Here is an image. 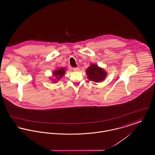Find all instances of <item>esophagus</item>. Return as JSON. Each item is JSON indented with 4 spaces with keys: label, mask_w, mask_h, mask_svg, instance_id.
Masks as SVG:
<instances>
[{
    "label": "esophagus",
    "mask_w": 155,
    "mask_h": 155,
    "mask_svg": "<svg viewBox=\"0 0 155 155\" xmlns=\"http://www.w3.org/2000/svg\"><path fill=\"white\" fill-rule=\"evenodd\" d=\"M73 70L74 71H79V68H74Z\"/></svg>",
    "instance_id": "esophagus-1"
}]
</instances>
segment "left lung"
<instances>
[{
  "label": "left lung",
  "mask_w": 155,
  "mask_h": 155,
  "mask_svg": "<svg viewBox=\"0 0 155 155\" xmlns=\"http://www.w3.org/2000/svg\"><path fill=\"white\" fill-rule=\"evenodd\" d=\"M85 71L87 76V79L95 82H102L107 76V71L96 64H91Z\"/></svg>",
  "instance_id": "obj_1"
}]
</instances>
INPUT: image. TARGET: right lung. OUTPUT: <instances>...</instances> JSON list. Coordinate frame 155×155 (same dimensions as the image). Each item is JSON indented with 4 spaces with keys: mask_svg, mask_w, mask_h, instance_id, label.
<instances>
[{
    "mask_svg": "<svg viewBox=\"0 0 155 155\" xmlns=\"http://www.w3.org/2000/svg\"><path fill=\"white\" fill-rule=\"evenodd\" d=\"M66 69L64 68H57L55 71H53V77L50 78V79H51L53 82L56 83L59 79H60L66 73Z\"/></svg>",
    "mask_w": 155,
    "mask_h": 155,
    "instance_id": "1",
    "label": "right lung"
}]
</instances>
